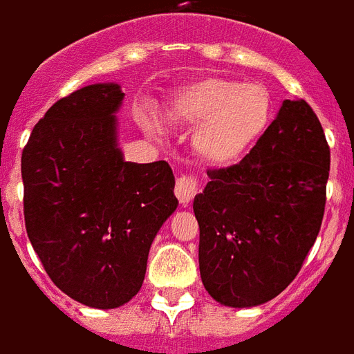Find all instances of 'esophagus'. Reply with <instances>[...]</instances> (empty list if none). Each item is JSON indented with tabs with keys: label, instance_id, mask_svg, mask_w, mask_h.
I'll return each mask as SVG.
<instances>
[{
	"label": "esophagus",
	"instance_id": "obj_1",
	"mask_svg": "<svg viewBox=\"0 0 354 354\" xmlns=\"http://www.w3.org/2000/svg\"><path fill=\"white\" fill-rule=\"evenodd\" d=\"M199 194V179L192 174H185L177 177V183H175V195L183 206H186L194 199L195 195Z\"/></svg>",
	"mask_w": 354,
	"mask_h": 354
}]
</instances>
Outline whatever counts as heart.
Wrapping results in <instances>:
<instances>
[{
    "instance_id": "b5f03b06",
    "label": "heart",
    "mask_w": 354,
    "mask_h": 354,
    "mask_svg": "<svg viewBox=\"0 0 354 354\" xmlns=\"http://www.w3.org/2000/svg\"><path fill=\"white\" fill-rule=\"evenodd\" d=\"M174 117L195 126L192 146L208 164L230 166L252 149L272 117L267 89L228 78H205L185 87L174 104Z\"/></svg>"
}]
</instances>
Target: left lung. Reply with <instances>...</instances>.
<instances>
[{
    "mask_svg": "<svg viewBox=\"0 0 354 354\" xmlns=\"http://www.w3.org/2000/svg\"><path fill=\"white\" fill-rule=\"evenodd\" d=\"M329 166L324 128L299 98L281 104L241 162L206 171L194 212L212 298L254 307L289 287L320 232Z\"/></svg>",
    "mask_w": 354,
    "mask_h": 354,
    "instance_id": "obj_1",
    "label": "left lung"
}]
</instances>
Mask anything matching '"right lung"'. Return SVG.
<instances>
[{
    "mask_svg": "<svg viewBox=\"0 0 354 354\" xmlns=\"http://www.w3.org/2000/svg\"><path fill=\"white\" fill-rule=\"evenodd\" d=\"M118 84L53 104L21 153L27 236L53 283L89 307L115 309L142 287L149 247L177 208L166 160L124 162Z\"/></svg>",
    "mask_w": 354,
    "mask_h": 354,
    "instance_id": "1",
    "label": "right lung"
}]
</instances>
